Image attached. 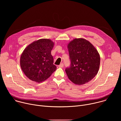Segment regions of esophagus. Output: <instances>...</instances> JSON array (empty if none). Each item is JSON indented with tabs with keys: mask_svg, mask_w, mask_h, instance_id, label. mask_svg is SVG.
<instances>
[{
	"mask_svg": "<svg viewBox=\"0 0 121 121\" xmlns=\"http://www.w3.org/2000/svg\"><path fill=\"white\" fill-rule=\"evenodd\" d=\"M63 66H64V64H63V63L60 64L58 65V67H60V68H62V67H63Z\"/></svg>",
	"mask_w": 121,
	"mask_h": 121,
	"instance_id": "34e87169",
	"label": "esophagus"
}]
</instances>
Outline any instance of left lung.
<instances>
[{
    "mask_svg": "<svg viewBox=\"0 0 121 121\" xmlns=\"http://www.w3.org/2000/svg\"><path fill=\"white\" fill-rule=\"evenodd\" d=\"M71 65L65 69L68 78L76 85L90 81L98 72L100 56L96 48L84 38H75L67 44Z\"/></svg>",
    "mask_w": 121,
    "mask_h": 121,
    "instance_id": "left-lung-1",
    "label": "left lung"
}]
</instances>
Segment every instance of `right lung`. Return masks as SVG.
<instances>
[{
	"label": "right lung",
	"instance_id": "obj_1",
	"mask_svg": "<svg viewBox=\"0 0 121 121\" xmlns=\"http://www.w3.org/2000/svg\"><path fill=\"white\" fill-rule=\"evenodd\" d=\"M54 43L48 39L34 41L23 50L20 58V65L30 80L40 83L49 78L56 69L53 64L51 50Z\"/></svg>",
	"mask_w": 121,
	"mask_h": 121
}]
</instances>
